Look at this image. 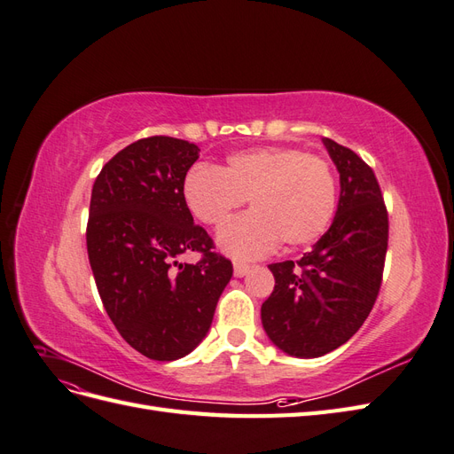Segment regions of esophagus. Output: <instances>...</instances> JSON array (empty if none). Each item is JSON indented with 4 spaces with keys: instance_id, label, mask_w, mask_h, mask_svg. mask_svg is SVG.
<instances>
[{
    "instance_id": "esophagus-1",
    "label": "esophagus",
    "mask_w": 454,
    "mask_h": 454,
    "mask_svg": "<svg viewBox=\"0 0 454 454\" xmlns=\"http://www.w3.org/2000/svg\"><path fill=\"white\" fill-rule=\"evenodd\" d=\"M232 269H235V277L242 278V277H246V274H248L250 265L244 263V261H235V263H232Z\"/></svg>"
}]
</instances>
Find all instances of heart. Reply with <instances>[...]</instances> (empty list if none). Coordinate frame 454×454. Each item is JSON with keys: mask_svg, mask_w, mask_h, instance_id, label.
<instances>
[{"mask_svg": "<svg viewBox=\"0 0 454 454\" xmlns=\"http://www.w3.org/2000/svg\"><path fill=\"white\" fill-rule=\"evenodd\" d=\"M182 193L191 214L212 227L225 225L250 199L254 212L219 232V246L252 259L280 240L290 248L318 240L335 215L337 180L322 157L267 145L229 155L222 170L197 164L187 172Z\"/></svg>", "mask_w": 454, "mask_h": 454, "instance_id": "heart-1", "label": "heart"}]
</instances>
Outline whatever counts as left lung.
I'll return each instance as SVG.
<instances>
[{
    "label": "left lung",
    "mask_w": 454,
    "mask_h": 454,
    "mask_svg": "<svg viewBox=\"0 0 454 454\" xmlns=\"http://www.w3.org/2000/svg\"><path fill=\"white\" fill-rule=\"evenodd\" d=\"M340 176L332 227L299 261L269 265L274 290L261 305L269 339L297 358H318L358 332L373 309L388 250V212L373 168L324 138Z\"/></svg>",
    "instance_id": "obj_1"
}]
</instances>
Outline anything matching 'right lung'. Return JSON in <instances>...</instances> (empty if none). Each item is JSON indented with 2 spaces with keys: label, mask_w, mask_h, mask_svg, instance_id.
I'll list each match as a JSON object with an SVG mask.
<instances>
[{
  "label": "right lung",
  "mask_w": 454,
  "mask_h": 454,
  "mask_svg": "<svg viewBox=\"0 0 454 454\" xmlns=\"http://www.w3.org/2000/svg\"><path fill=\"white\" fill-rule=\"evenodd\" d=\"M199 147L149 136L109 159L92 185L87 252L109 318L149 360L184 358L208 333L232 263L193 223L184 180ZM197 251V264L175 257Z\"/></svg>",
  "instance_id": "1"
}]
</instances>
